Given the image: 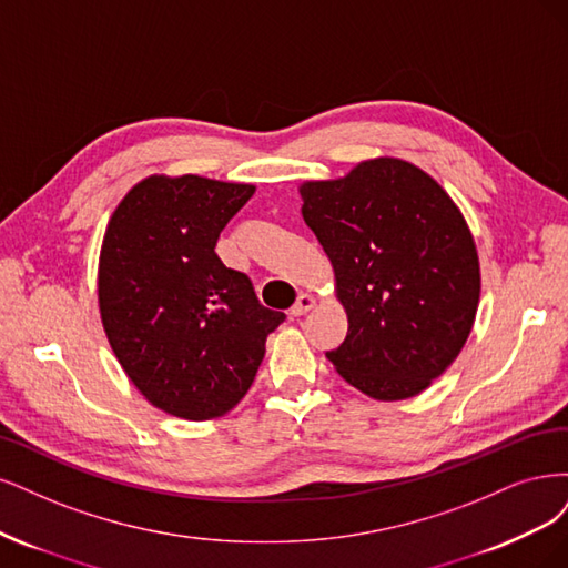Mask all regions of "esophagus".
Returning a JSON list of instances; mask_svg holds the SVG:
<instances>
[{
    "label": "esophagus",
    "instance_id": "esophagus-1",
    "mask_svg": "<svg viewBox=\"0 0 568 568\" xmlns=\"http://www.w3.org/2000/svg\"><path fill=\"white\" fill-rule=\"evenodd\" d=\"M316 306V297L314 295H308V292H302V295L297 297V302L292 304V308H290V316L292 318H300V316H304V314H308L311 308Z\"/></svg>",
    "mask_w": 568,
    "mask_h": 568
}]
</instances>
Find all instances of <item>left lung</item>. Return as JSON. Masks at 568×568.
Wrapping results in <instances>:
<instances>
[{
  "mask_svg": "<svg viewBox=\"0 0 568 568\" xmlns=\"http://www.w3.org/2000/svg\"><path fill=\"white\" fill-rule=\"evenodd\" d=\"M349 331L327 358L375 400L423 394L463 352L481 268L460 207L417 164L379 155L300 184Z\"/></svg>",
  "mask_w": 568,
  "mask_h": 568,
  "instance_id": "1",
  "label": "left lung"
}]
</instances>
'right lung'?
<instances>
[{
  "mask_svg": "<svg viewBox=\"0 0 568 568\" xmlns=\"http://www.w3.org/2000/svg\"><path fill=\"white\" fill-rule=\"evenodd\" d=\"M254 191L197 174H151L108 219L97 278L103 333L141 396L174 417L205 423L241 404L266 337L285 321L214 252Z\"/></svg>",
  "mask_w": 568,
  "mask_h": 568,
  "instance_id": "1",
  "label": "right lung"
}]
</instances>
